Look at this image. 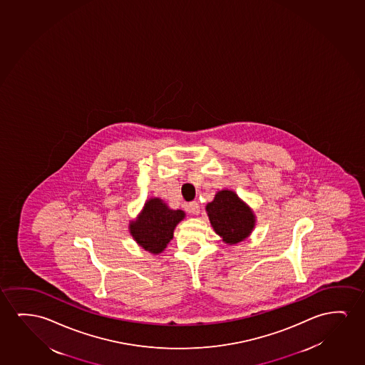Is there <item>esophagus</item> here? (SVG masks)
<instances>
[{"label":"esophagus","instance_id":"obj_1","mask_svg":"<svg viewBox=\"0 0 365 365\" xmlns=\"http://www.w3.org/2000/svg\"><path fill=\"white\" fill-rule=\"evenodd\" d=\"M187 209H189V212L194 214V215H197L200 212V206H199L196 201H191L189 206H187Z\"/></svg>","mask_w":365,"mask_h":365}]
</instances>
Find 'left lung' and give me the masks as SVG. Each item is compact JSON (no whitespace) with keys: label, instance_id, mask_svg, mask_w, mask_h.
Wrapping results in <instances>:
<instances>
[{"label":"left lung","instance_id":"8db88e82","mask_svg":"<svg viewBox=\"0 0 365 365\" xmlns=\"http://www.w3.org/2000/svg\"><path fill=\"white\" fill-rule=\"evenodd\" d=\"M211 225L226 244H237L250 235L255 216L234 191L222 190L206 205Z\"/></svg>","mask_w":365,"mask_h":365}]
</instances>
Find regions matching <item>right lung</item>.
<instances>
[{
	"label": "right lung",
	"mask_w": 365,
	"mask_h": 365,
	"mask_svg": "<svg viewBox=\"0 0 365 365\" xmlns=\"http://www.w3.org/2000/svg\"><path fill=\"white\" fill-rule=\"evenodd\" d=\"M185 217L182 210H171L160 199L146 201L138 220L131 221L130 231L140 247L159 254L173 239L175 226Z\"/></svg>",
	"instance_id": "1"
}]
</instances>
